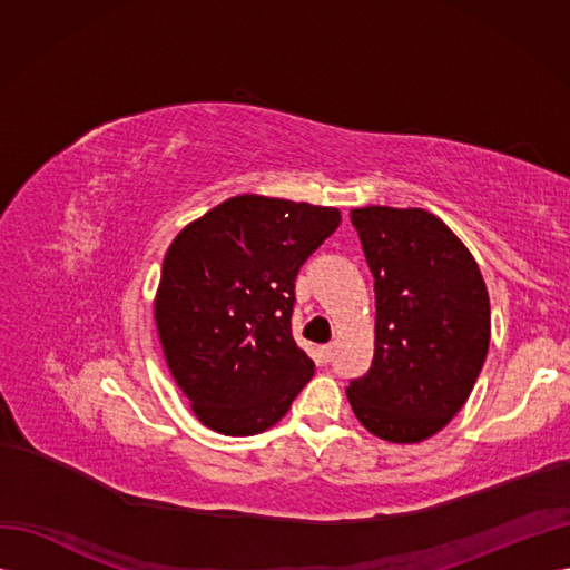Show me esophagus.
<instances>
[{"label": "esophagus", "instance_id": "obj_1", "mask_svg": "<svg viewBox=\"0 0 570 570\" xmlns=\"http://www.w3.org/2000/svg\"><path fill=\"white\" fill-rule=\"evenodd\" d=\"M333 352H335L333 344H323V347H321V356H323V361H331V358H333Z\"/></svg>", "mask_w": 570, "mask_h": 570}]
</instances>
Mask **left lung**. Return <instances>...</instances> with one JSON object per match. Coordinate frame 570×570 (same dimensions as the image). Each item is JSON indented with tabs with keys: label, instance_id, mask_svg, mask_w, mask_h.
<instances>
[{
	"label": "left lung",
	"instance_id": "left-lung-1",
	"mask_svg": "<svg viewBox=\"0 0 570 570\" xmlns=\"http://www.w3.org/2000/svg\"><path fill=\"white\" fill-rule=\"evenodd\" d=\"M375 278V350L347 387L371 435L416 444L454 419L490 347V295L478 262L425 209H352Z\"/></svg>",
	"mask_w": 570,
	"mask_h": 570
}]
</instances>
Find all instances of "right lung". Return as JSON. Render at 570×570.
Segmentation results:
<instances>
[{
	"mask_svg": "<svg viewBox=\"0 0 570 570\" xmlns=\"http://www.w3.org/2000/svg\"><path fill=\"white\" fill-rule=\"evenodd\" d=\"M340 220L335 206L237 195L170 243L154 318L170 375L214 433H264L312 381L289 325L295 278Z\"/></svg>",
	"mask_w": 570,
	"mask_h": 570,
	"instance_id": "obj_1",
	"label": "right lung"
}]
</instances>
